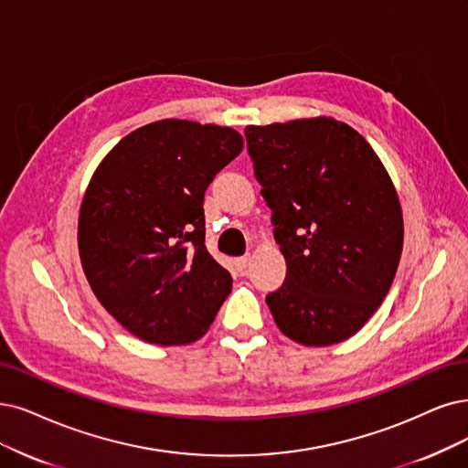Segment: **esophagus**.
I'll list each match as a JSON object with an SVG mask.
<instances>
[{
	"label": "esophagus",
	"mask_w": 468,
	"mask_h": 468,
	"mask_svg": "<svg viewBox=\"0 0 468 468\" xmlns=\"http://www.w3.org/2000/svg\"><path fill=\"white\" fill-rule=\"evenodd\" d=\"M235 268L237 271H245V268L249 266V256H240V258H235Z\"/></svg>",
	"instance_id": "esophagus-1"
}]
</instances>
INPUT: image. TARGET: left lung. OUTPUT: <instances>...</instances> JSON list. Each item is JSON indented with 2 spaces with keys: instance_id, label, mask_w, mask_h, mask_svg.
Returning <instances> with one entry per match:
<instances>
[{
  "instance_id": "8db88e82",
  "label": "left lung",
  "mask_w": 468,
  "mask_h": 468,
  "mask_svg": "<svg viewBox=\"0 0 468 468\" xmlns=\"http://www.w3.org/2000/svg\"><path fill=\"white\" fill-rule=\"evenodd\" d=\"M254 177L287 273L266 304L308 347L355 335L382 304L403 250V214L372 146L332 117L247 127Z\"/></svg>"
}]
</instances>
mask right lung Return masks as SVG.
Listing matches in <instances>:
<instances>
[{
    "instance_id": "obj_1",
    "label": "right lung",
    "mask_w": 468,
    "mask_h": 468,
    "mask_svg": "<svg viewBox=\"0 0 468 468\" xmlns=\"http://www.w3.org/2000/svg\"><path fill=\"white\" fill-rule=\"evenodd\" d=\"M243 150L229 127L164 119L119 141L80 206L79 254L101 306L138 339L190 343L231 292L207 252L204 193Z\"/></svg>"
}]
</instances>
